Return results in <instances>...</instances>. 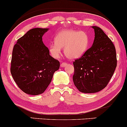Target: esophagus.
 Returning a JSON list of instances; mask_svg holds the SVG:
<instances>
[{"label": "esophagus", "mask_w": 127, "mask_h": 127, "mask_svg": "<svg viewBox=\"0 0 127 127\" xmlns=\"http://www.w3.org/2000/svg\"><path fill=\"white\" fill-rule=\"evenodd\" d=\"M61 67H65L67 65V63H64V62H63V63H62V64H61Z\"/></svg>", "instance_id": "esophagus-1"}]
</instances>
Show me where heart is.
I'll return each instance as SVG.
<instances>
[{
	"mask_svg": "<svg viewBox=\"0 0 127 127\" xmlns=\"http://www.w3.org/2000/svg\"><path fill=\"white\" fill-rule=\"evenodd\" d=\"M90 43V37L87 32L75 30H64L60 32L55 37V43L49 46V51L53 57H59L61 48L67 58L75 60L85 54Z\"/></svg>",
	"mask_w": 127,
	"mask_h": 127,
	"instance_id": "obj_1",
	"label": "heart"
}]
</instances>
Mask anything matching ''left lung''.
<instances>
[{"label":"left lung","instance_id":"1","mask_svg":"<svg viewBox=\"0 0 127 127\" xmlns=\"http://www.w3.org/2000/svg\"><path fill=\"white\" fill-rule=\"evenodd\" d=\"M95 32L93 44L73 62V81L84 93H94L104 89L117 65L116 49L112 40L100 27L93 26Z\"/></svg>","mask_w":127,"mask_h":127}]
</instances>
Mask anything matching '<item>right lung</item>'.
I'll use <instances>...</instances> for the list:
<instances>
[{
  "mask_svg": "<svg viewBox=\"0 0 127 127\" xmlns=\"http://www.w3.org/2000/svg\"><path fill=\"white\" fill-rule=\"evenodd\" d=\"M48 29H31L18 39L13 48L11 75L19 88L30 95L43 93L60 67V62L49 55L42 41Z\"/></svg>",
  "mask_w": 127,
  "mask_h": 127,
  "instance_id": "add662e5",
  "label": "right lung"
}]
</instances>
